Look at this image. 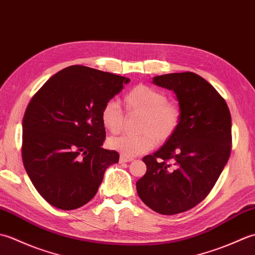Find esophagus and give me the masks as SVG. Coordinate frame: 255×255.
Returning a JSON list of instances; mask_svg holds the SVG:
<instances>
[{
  "mask_svg": "<svg viewBox=\"0 0 255 255\" xmlns=\"http://www.w3.org/2000/svg\"><path fill=\"white\" fill-rule=\"evenodd\" d=\"M132 160V158H127V156L121 155V158H119V163H126V162H131Z\"/></svg>",
  "mask_w": 255,
  "mask_h": 255,
  "instance_id": "1",
  "label": "esophagus"
}]
</instances>
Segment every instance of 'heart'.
<instances>
[{
    "instance_id": "b5f03b06",
    "label": "heart",
    "mask_w": 255,
    "mask_h": 255,
    "mask_svg": "<svg viewBox=\"0 0 255 255\" xmlns=\"http://www.w3.org/2000/svg\"><path fill=\"white\" fill-rule=\"evenodd\" d=\"M124 104L129 115H139L136 125L137 134L112 138L111 149L127 158L148 152L154 147L155 140L164 143L180 127L183 110L180 103L167 100L164 91L147 84H138L124 97ZM103 126L112 134L123 130L125 116L116 101H108L101 111Z\"/></svg>"
}]
</instances>
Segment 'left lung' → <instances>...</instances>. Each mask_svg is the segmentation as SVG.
Here are the masks:
<instances>
[{"mask_svg":"<svg viewBox=\"0 0 255 255\" xmlns=\"http://www.w3.org/2000/svg\"><path fill=\"white\" fill-rule=\"evenodd\" d=\"M153 83L174 91L183 118L165 144L142 159L147 172L137 193L156 213L175 215L198 205L217 182L231 152V116L224 97L196 73L158 75Z\"/></svg>","mask_w":255,"mask_h":255,"instance_id":"left-lung-1","label":"left lung"}]
</instances>
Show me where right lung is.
<instances>
[{
  "instance_id": "1",
  "label": "right lung",
  "mask_w": 255,
  "mask_h": 255,
  "mask_svg": "<svg viewBox=\"0 0 255 255\" xmlns=\"http://www.w3.org/2000/svg\"><path fill=\"white\" fill-rule=\"evenodd\" d=\"M128 78L84 66L61 70L31 97L23 118L21 158L31 183L50 205L77 209L95 196L105 170L117 163L103 149L101 111Z\"/></svg>"
}]
</instances>
